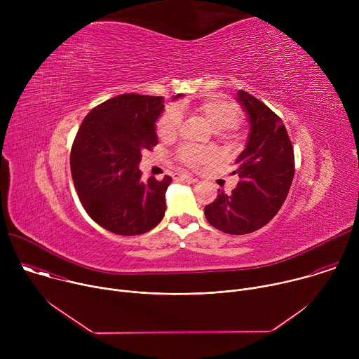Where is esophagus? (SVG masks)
<instances>
[{
	"mask_svg": "<svg viewBox=\"0 0 359 359\" xmlns=\"http://www.w3.org/2000/svg\"><path fill=\"white\" fill-rule=\"evenodd\" d=\"M175 179L180 180V182H184V183H189V184H194L197 182L196 177L193 176H189V175H177Z\"/></svg>",
	"mask_w": 359,
	"mask_h": 359,
	"instance_id": "34e87169",
	"label": "esophagus"
}]
</instances>
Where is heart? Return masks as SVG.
<instances>
[{
  "label": "heart",
  "instance_id": "heart-1",
  "mask_svg": "<svg viewBox=\"0 0 359 359\" xmlns=\"http://www.w3.org/2000/svg\"><path fill=\"white\" fill-rule=\"evenodd\" d=\"M194 112L198 114L206 121L212 129L224 130L230 129L240 121V109L233 102L213 96L200 102L194 107ZM182 115L177 108H168L161 116L156 125V130L161 139L169 140L177 135L180 128ZM216 158V153L212 149L194 147V146H182L177 150V159L187 168H197L200 165L210 163Z\"/></svg>",
  "mask_w": 359,
  "mask_h": 359
}]
</instances>
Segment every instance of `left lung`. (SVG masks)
Masks as SVG:
<instances>
[{"label": "left lung", "mask_w": 359, "mask_h": 359, "mask_svg": "<svg viewBox=\"0 0 359 359\" xmlns=\"http://www.w3.org/2000/svg\"><path fill=\"white\" fill-rule=\"evenodd\" d=\"M248 136L236 159L240 182L204 208L208 222L227 234H248L264 227L281 209L294 177V150L281 119L262 100L237 90ZM220 191V190H219Z\"/></svg>", "instance_id": "1"}]
</instances>
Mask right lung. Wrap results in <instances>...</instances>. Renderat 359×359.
<instances>
[{"label": "right lung", "instance_id": "1", "mask_svg": "<svg viewBox=\"0 0 359 359\" xmlns=\"http://www.w3.org/2000/svg\"><path fill=\"white\" fill-rule=\"evenodd\" d=\"M183 95L173 96L175 99ZM162 96L125 93L90 111L71 150V173L86 213L104 229L137 236L156 227L166 210L163 180H142V151L158 144Z\"/></svg>", "mask_w": 359, "mask_h": 359}]
</instances>
